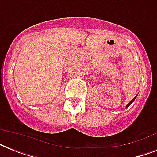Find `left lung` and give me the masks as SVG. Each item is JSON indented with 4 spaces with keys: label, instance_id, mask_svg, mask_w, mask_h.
<instances>
[{
    "label": "left lung",
    "instance_id": "obj_1",
    "mask_svg": "<svg viewBox=\"0 0 157 157\" xmlns=\"http://www.w3.org/2000/svg\"><path fill=\"white\" fill-rule=\"evenodd\" d=\"M136 97H137V95H136V96H135V97H134V98H133V99H132V100H131V101H130V102H129V103H128V104H127V105H126V107H129V105L131 104V103H133V102H134V100H135V98H136Z\"/></svg>",
    "mask_w": 157,
    "mask_h": 157
}]
</instances>
